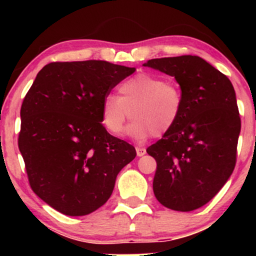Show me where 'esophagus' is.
Segmentation results:
<instances>
[{
  "mask_svg": "<svg viewBox=\"0 0 256 256\" xmlns=\"http://www.w3.org/2000/svg\"><path fill=\"white\" fill-rule=\"evenodd\" d=\"M136 152H137V156H143V155L146 152V150L144 148H142V146H137Z\"/></svg>",
  "mask_w": 256,
  "mask_h": 256,
  "instance_id": "1",
  "label": "esophagus"
}]
</instances>
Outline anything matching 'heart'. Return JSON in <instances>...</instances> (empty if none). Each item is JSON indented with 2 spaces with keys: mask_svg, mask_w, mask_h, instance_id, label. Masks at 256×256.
<instances>
[{
  "mask_svg": "<svg viewBox=\"0 0 256 256\" xmlns=\"http://www.w3.org/2000/svg\"><path fill=\"white\" fill-rule=\"evenodd\" d=\"M120 96L107 95L102 101V124L110 134H118L131 116L134 122L125 134L137 140L152 134L162 136L174 126L182 113L183 98L179 88L164 78L138 74L119 86Z\"/></svg>",
  "mask_w": 256,
  "mask_h": 256,
  "instance_id": "heart-1",
  "label": "heart"
}]
</instances>
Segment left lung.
Segmentation results:
<instances>
[{
	"mask_svg": "<svg viewBox=\"0 0 256 256\" xmlns=\"http://www.w3.org/2000/svg\"><path fill=\"white\" fill-rule=\"evenodd\" d=\"M143 66L174 77L183 107L174 126L146 149L158 167V201L190 212L220 192L236 165L240 119L230 79L200 56L152 58Z\"/></svg>",
	"mask_w": 256,
	"mask_h": 256,
	"instance_id": "1",
	"label": "left lung"
}]
</instances>
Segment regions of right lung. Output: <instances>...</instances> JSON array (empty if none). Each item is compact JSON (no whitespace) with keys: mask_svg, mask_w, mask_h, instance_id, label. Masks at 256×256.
<instances>
[{"mask_svg":"<svg viewBox=\"0 0 256 256\" xmlns=\"http://www.w3.org/2000/svg\"><path fill=\"white\" fill-rule=\"evenodd\" d=\"M134 71L100 60L52 62L26 94L19 150L34 192L58 212L82 216L104 206L136 158L101 124L104 98Z\"/></svg>","mask_w":256,"mask_h":256,"instance_id":"1","label":"right lung"}]
</instances>
